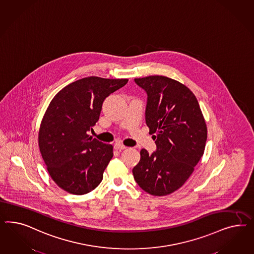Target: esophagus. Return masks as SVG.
Wrapping results in <instances>:
<instances>
[{
  "label": "esophagus",
  "mask_w": 254,
  "mask_h": 254,
  "mask_svg": "<svg viewBox=\"0 0 254 254\" xmlns=\"http://www.w3.org/2000/svg\"><path fill=\"white\" fill-rule=\"evenodd\" d=\"M115 148H116V150H124L127 147L123 145L122 143H120V142H116V143H115Z\"/></svg>",
  "instance_id": "esophagus-1"
}]
</instances>
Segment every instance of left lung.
Here are the masks:
<instances>
[{
	"instance_id": "1",
	"label": "left lung",
	"mask_w": 254,
	"mask_h": 254,
	"mask_svg": "<svg viewBox=\"0 0 254 254\" xmlns=\"http://www.w3.org/2000/svg\"><path fill=\"white\" fill-rule=\"evenodd\" d=\"M134 81L147 94L145 122L154 134L156 151L140 150L133 176L148 193L167 195L191 176L204 154L207 127L198 101L185 85L160 75Z\"/></svg>"
}]
</instances>
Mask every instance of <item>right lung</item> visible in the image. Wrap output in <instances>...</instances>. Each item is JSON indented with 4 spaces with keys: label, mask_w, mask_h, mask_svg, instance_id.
Returning a JSON list of instances; mask_svg holds the SVG:
<instances>
[{
    "label": "right lung",
    "mask_w": 254,
    "mask_h": 254,
    "mask_svg": "<svg viewBox=\"0 0 254 254\" xmlns=\"http://www.w3.org/2000/svg\"><path fill=\"white\" fill-rule=\"evenodd\" d=\"M127 79L85 77L65 86L50 102L39 130V148L49 175L63 190L85 194L100 185L113 146L88 135L102 103Z\"/></svg>",
    "instance_id": "1"
}]
</instances>
